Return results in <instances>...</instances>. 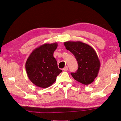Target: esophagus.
Listing matches in <instances>:
<instances>
[{
  "label": "esophagus",
  "mask_w": 121,
  "mask_h": 121,
  "mask_svg": "<svg viewBox=\"0 0 121 121\" xmlns=\"http://www.w3.org/2000/svg\"><path fill=\"white\" fill-rule=\"evenodd\" d=\"M63 70H64L65 71H67V70H68V67L67 66H65L64 68H63Z\"/></svg>",
  "instance_id": "obj_1"
}]
</instances>
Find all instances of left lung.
<instances>
[{"label":"left lung","mask_w":121,"mask_h":121,"mask_svg":"<svg viewBox=\"0 0 121 121\" xmlns=\"http://www.w3.org/2000/svg\"><path fill=\"white\" fill-rule=\"evenodd\" d=\"M64 45L74 55L78 64L77 72L71 73L72 77L83 85L91 84L97 77L100 66L95 50L80 41L65 42Z\"/></svg>","instance_id":"left-lung-1"}]
</instances>
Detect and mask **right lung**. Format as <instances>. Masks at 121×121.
<instances>
[{"label": "right lung", "instance_id": "right-lung-1", "mask_svg": "<svg viewBox=\"0 0 121 121\" xmlns=\"http://www.w3.org/2000/svg\"><path fill=\"white\" fill-rule=\"evenodd\" d=\"M57 47V43L44 44L34 49L27 58L25 63L27 76L36 86L43 88L50 87L62 72L53 56Z\"/></svg>", "mask_w": 121, "mask_h": 121}]
</instances>
